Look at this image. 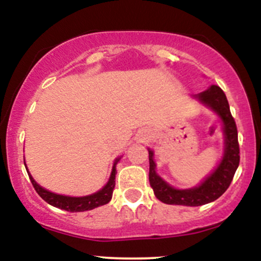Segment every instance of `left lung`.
Returning <instances> with one entry per match:
<instances>
[{
  "mask_svg": "<svg viewBox=\"0 0 261 261\" xmlns=\"http://www.w3.org/2000/svg\"><path fill=\"white\" fill-rule=\"evenodd\" d=\"M199 99L214 109L224 125V149L223 160L220 166L206 180L197 188L188 190H178L167 184L161 176L155 174V164L153 161V152L148 151L149 158V184L154 191V195L162 202L168 205L184 206H201L205 203L217 200L228 189L237 168L239 166V143L238 131L234 119L229 110V104L226 94L218 86H211L205 92L200 93Z\"/></svg>",
  "mask_w": 261,
  "mask_h": 261,
  "instance_id": "left-lung-1",
  "label": "left lung"
}]
</instances>
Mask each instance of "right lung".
I'll use <instances>...</instances> for the list:
<instances>
[{"mask_svg":"<svg viewBox=\"0 0 261 261\" xmlns=\"http://www.w3.org/2000/svg\"><path fill=\"white\" fill-rule=\"evenodd\" d=\"M119 160L115 161L113 167L112 175H110L109 181L101 190L98 191V193L92 194V195L83 196V197H71V196H64L59 195V194H54L51 191L45 190L44 188H41L40 185H38L35 182L34 179L32 178L31 174L29 175V179H31L33 187H34L35 191L39 194V196L41 199L45 200L50 205L55 206V207H59L61 210H65V211L70 212H82V211H88V210H93L98 206L106 205L112 200L113 196V190L114 187H115V174H116V163H118ZM28 172V170H27Z\"/></svg>","mask_w":261,"mask_h":261,"instance_id":"1","label":"right lung"}]
</instances>
